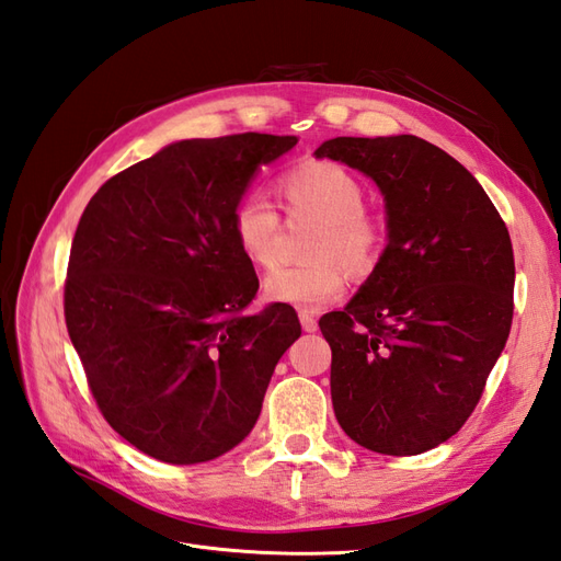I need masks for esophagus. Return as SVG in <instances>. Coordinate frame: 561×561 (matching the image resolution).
Returning a JSON list of instances; mask_svg holds the SVG:
<instances>
[{"instance_id": "34e87169", "label": "esophagus", "mask_w": 561, "mask_h": 561, "mask_svg": "<svg viewBox=\"0 0 561 561\" xmlns=\"http://www.w3.org/2000/svg\"><path fill=\"white\" fill-rule=\"evenodd\" d=\"M300 327H304V332H308V334L318 332V318L310 312H300Z\"/></svg>"}]
</instances>
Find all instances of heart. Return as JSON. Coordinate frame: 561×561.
Wrapping results in <instances>:
<instances>
[{"mask_svg":"<svg viewBox=\"0 0 561 561\" xmlns=\"http://www.w3.org/2000/svg\"><path fill=\"white\" fill-rule=\"evenodd\" d=\"M279 194L291 215L308 213L320 220L308 249L314 261L272 270L263 291L275 304L320 310L346 291L348 277L342 262L351 272L375 267L383 227L377 215L365 208L363 184L332 161H306L286 170L279 178ZM279 229V213L265 194L247 192L234 204L232 237L241 255L253 265L275 263Z\"/></svg>","mask_w":561,"mask_h":561,"instance_id":"b5f03b06","label":"heart"}]
</instances>
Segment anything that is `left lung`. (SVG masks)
<instances>
[{
    "mask_svg": "<svg viewBox=\"0 0 561 561\" xmlns=\"http://www.w3.org/2000/svg\"><path fill=\"white\" fill-rule=\"evenodd\" d=\"M314 156L375 180L389 229L360 291L320 320L334 414L367 450L426 453L469 420L507 343L510 232L477 178L426 139L336 137Z\"/></svg>",
    "mask_w": 561,
    "mask_h": 561,
    "instance_id": "left-lung-1",
    "label": "left lung"
}]
</instances>
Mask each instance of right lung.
I'll use <instances>...</instances> for the list:
<instances>
[{"instance_id": "right-lung-1", "label": "right lung", "mask_w": 561, "mask_h": 561, "mask_svg": "<svg viewBox=\"0 0 561 561\" xmlns=\"http://www.w3.org/2000/svg\"><path fill=\"white\" fill-rule=\"evenodd\" d=\"M296 137L182 139L99 186L70 247L64 312L104 420L168 465L208 462L251 434L291 306L257 291L232 208Z\"/></svg>"}]
</instances>
